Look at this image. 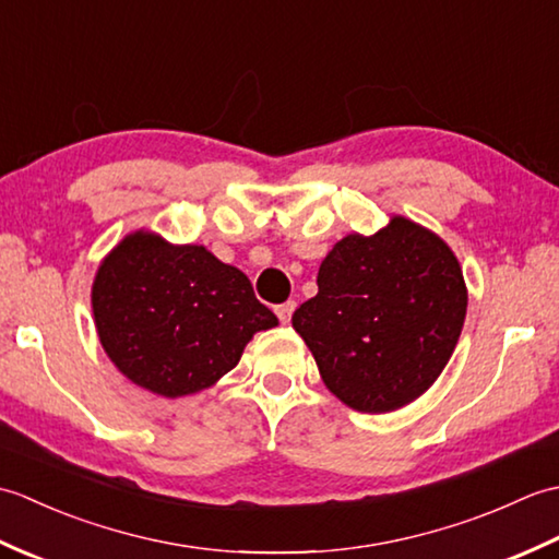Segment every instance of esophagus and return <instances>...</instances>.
Here are the masks:
<instances>
[{"mask_svg":"<svg viewBox=\"0 0 559 559\" xmlns=\"http://www.w3.org/2000/svg\"><path fill=\"white\" fill-rule=\"evenodd\" d=\"M293 312H295V302H293V300H288V302H283V305L276 307V314H278V322H281V324H288Z\"/></svg>","mask_w":559,"mask_h":559,"instance_id":"1","label":"esophagus"}]
</instances>
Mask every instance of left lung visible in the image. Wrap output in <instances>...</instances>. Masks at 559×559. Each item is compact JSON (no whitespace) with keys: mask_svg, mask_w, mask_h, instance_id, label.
Masks as SVG:
<instances>
[{"mask_svg":"<svg viewBox=\"0 0 559 559\" xmlns=\"http://www.w3.org/2000/svg\"><path fill=\"white\" fill-rule=\"evenodd\" d=\"M317 286L293 329L329 391L350 408L396 411L442 374L468 298L459 261L437 235L396 216L372 237H343Z\"/></svg>","mask_w":559,"mask_h":559,"instance_id":"1","label":"left lung"}]
</instances>
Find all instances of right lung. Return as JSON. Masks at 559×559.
Instances as JSON below:
<instances>
[{
    "label": "right lung",
    "mask_w": 559,
    "mask_h": 559,
    "mask_svg": "<svg viewBox=\"0 0 559 559\" xmlns=\"http://www.w3.org/2000/svg\"><path fill=\"white\" fill-rule=\"evenodd\" d=\"M93 314L117 370L165 399L211 386L257 331L278 324L240 269L151 233L124 237L103 261Z\"/></svg>",
    "instance_id": "1"
}]
</instances>
